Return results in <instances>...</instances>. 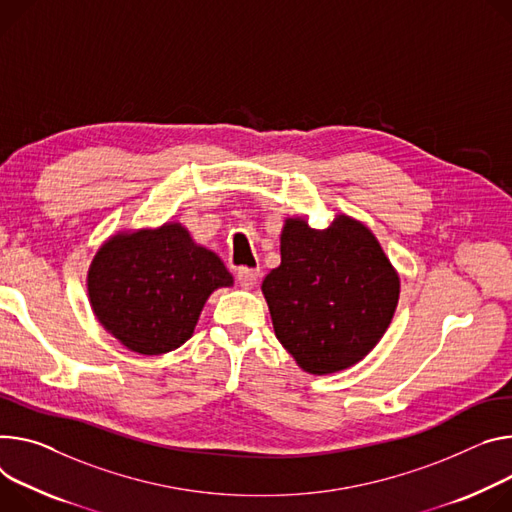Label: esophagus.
<instances>
[{
	"instance_id": "obj_1",
	"label": "esophagus",
	"mask_w": 512,
	"mask_h": 512,
	"mask_svg": "<svg viewBox=\"0 0 512 512\" xmlns=\"http://www.w3.org/2000/svg\"><path fill=\"white\" fill-rule=\"evenodd\" d=\"M259 280V269H249V267H243L237 271V282L243 286V288H253Z\"/></svg>"
}]
</instances>
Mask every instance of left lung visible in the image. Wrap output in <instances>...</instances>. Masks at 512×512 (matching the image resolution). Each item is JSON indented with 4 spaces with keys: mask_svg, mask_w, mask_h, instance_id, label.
I'll return each mask as SVG.
<instances>
[{
    "mask_svg": "<svg viewBox=\"0 0 512 512\" xmlns=\"http://www.w3.org/2000/svg\"><path fill=\"white\" fill-rule=\"evenodd\" d=\"M277 341L308 374H335L384 337L400 280L369 228L337 216L329 228L290 218L282 263L261 286Z\"/></svg>",
    "mask_w": 512,
    "mask_h": 512,
    "instance_id": "1",
    "label": "left lung"
}]
</instances>
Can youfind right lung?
I'll use <instances>...</instances> for the list:
<instances>
[{"instance_id":"right-lung-1","label":"right lung","mask_w":512,"mask_h":512,"mask_svg":"<svg viewBox=\"0 0 512 512\" xmlns=\"http://www.w3.org/2000/svg\"><path fill=\"white\" fill-rule=\"evenodd\" d=\"M232 275L181 224L112 237L91 261L89 302L104 329L141 355H161L188 341L216 288Z\"/></svg>"}]
</instances>
